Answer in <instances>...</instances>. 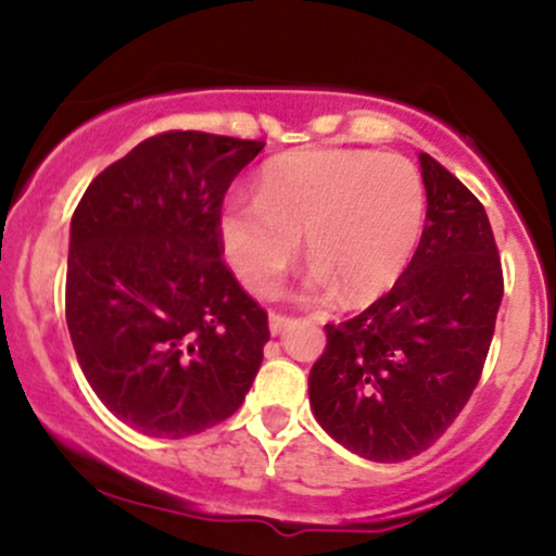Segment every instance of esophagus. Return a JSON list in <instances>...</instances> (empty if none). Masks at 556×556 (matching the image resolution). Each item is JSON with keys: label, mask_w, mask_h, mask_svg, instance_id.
Segmentation results:
<instances>
[{"label": "esophagus", "mask_w": 556, "mask_h": 556, "mask_svg": "<svg viewBox=\"0 0 556 556\" xmlns=\"http://www.w3.org/2000/svg\"><path fill=\"white\" fill-rule=\"evenodd\" d=\"M290 324H292V318H290V316H282V314H269V331H271L274 337L282 334L285 329H290Z\"/></svg>", "instance_id": "obj_1"}]
</instances>
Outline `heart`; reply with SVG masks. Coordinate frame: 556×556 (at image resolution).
<instances>
[{
	"instance_id": "heart-1",
	"label": "heart",
	"mask_w": 556,
	"mask_h": 556,
	"mask_svg": "<svg viewBox=\"0 0 556 556\" xmlns=\"http://www.w3.org/2000/svg\"><path fill=\"white\" fill-rule=\"evenodd\" d=\"M426 198L407 159L363 149H305L266 164L256 198L229 193L216 214L238 279L269 295L305 235L316 261L305 292L363 308L394 287L424 229Z\"/></svg>"
}]
</instances>
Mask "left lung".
<instances>
[{
	"mask_svg": "<svg viewBox=\"0 0 556 556\" xmlns=\"http://www.w3.org/2000/svg\"><path fill=\"white\" fill-rule=\"evenodd\" d=\"M426 227L384 298L327 324L308 376L321 429L374 463L410 460L446 431L481 379L502 264L481 201L437 159L420 154Z\"/></svg>",
	"mask_w": 556,
	"mask_h": 556,
	"instance_id": "obj_1",
	"label": "left lung"
}]
</instances>
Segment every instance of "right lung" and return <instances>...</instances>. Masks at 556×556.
<instances>
[{"mask_svg":"<svg viewBox=\"0 0 556 556\" xmlns=\"http://www.w3.org/2000/svg\"><path fill=\"white\" fill-rule=\"evenodd\" d=\"M261 140L169 130L101 172L70 222L65 314L96 397L146 437L182 439L245 400L266 311L222 261L216 214Z\"/></svg>","mask_w":556,"mask_h":556,"instance_id":"obj_1","label":"right lung"}]
</instances>
